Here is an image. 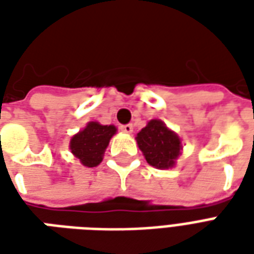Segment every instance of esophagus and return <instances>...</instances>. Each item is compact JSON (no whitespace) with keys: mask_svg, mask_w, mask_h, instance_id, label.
I'll list each match as a JSON object with an SVG mask.
<instances>
[{"mask_svg":"<svg viewBox=\"0 0 254 254\" xmlns=\"http://www.w3.org/2000/svg\"><path fill=\"white\" fill-rule=\"evenodd\" d=\"M121 130L124 133H132L133 132V127L130 124H127V125H122Z\"/></svg>","mask_w":254,"mask_h":254,"instance_id":"esophagus-1","label":"esophagus"}]
</instances>
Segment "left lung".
Returning <instances> with one entry per match:
<instances>
[{"mask_svg":"<svg viewBox=\"0 0 254 254\" xmlns=\"http://www.w3.org/2000/svg\"><path fill=\"white\" fill-rule=\"evenodd\" d=\"M138 148L145 160L156 169H170L181 155L182 144L178 134L170 130L160 120H151L136 136Z\"/></svg>","mask_w":254,"mask_h":254,"instance_id":"obj_1","label":"left lung"}]
</instances>
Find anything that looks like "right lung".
<instances>
[{
  "mask_svg": "<svg viewBox=\"0 0 254 254\" xmlns=\"http://www.w3.org/2000/svg\"><path fill=\"white\" fill-rule=\"evenodd\" d=\"M114 125H100L99 122H88L83 130L70 138L69 148L85 167L99 165L110 138L116 134Z\"/></svg>",
  "mask_w": 254,
  "mask_h": 254,
  "instance_id": "add662e5",
  "label": "right lung"
}]
</instances>
